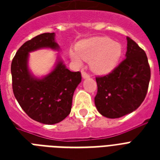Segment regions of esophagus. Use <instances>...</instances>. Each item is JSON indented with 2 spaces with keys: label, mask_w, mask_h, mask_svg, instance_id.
<instances>
[{
  "label": "esophagus",
  "mask_w": 160,
  "mask_h": 160,
  "mask_svg": "<svg viewBox=\"0 0 160 160\" xmlns=\"http://www.w3.org/2000/svg\"><path fill=\"white\" fill-rule=\"evenodd\" d=\"M82 77L83 79H86V78H90V75L87 72H85V70H82Z\"/></svg>",
  "instance_id": "34e87169"
}]
</instances>
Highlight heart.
I'll list each match as a JSON object with an SVG mask.
<instances>
[{
	"label": "heart",
	"mask_w": 160,
	"mask_h": 160,
	"mask_svg": "<svg viewBox=\"0 0 160 160\" xmlns=\"http://www.w3.org/2000/svg\"><path fill=\"white\" fill-rule=\"evenodd\" d=\"M77 52L71 53V58L75 62L80 64L81 59L90 61L93 71L103 75L115 69L123 54V48L119 42L101 36L81 41L77 46Z\"/></svg>",
	"instance_id": "b5f03b06"
}]
</instances>
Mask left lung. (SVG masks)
Returning <instances> with one entry per match:
<instances>
[{"instance_id":"left-lung-1","label":"left lung","mask_w":160,"mask_h":160,"mask_svg":"<svg viewBox=\"0 0 160 160\" xmlns=\"http://www.w3.org/2000/svg\"><path fill=\"white\" fill-rule=\"evenodd\" d=\"M126 58L104 76L95 78V104L103 116L116 119L138 109L146 96L150 80L148 58L131 38L127 37Z\"/></svg>"}]
</instances>
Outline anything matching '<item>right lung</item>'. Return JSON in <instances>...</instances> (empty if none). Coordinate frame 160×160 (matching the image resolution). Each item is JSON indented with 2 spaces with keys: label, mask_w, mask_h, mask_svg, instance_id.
<instances>
[{
  "label": "right lung",
  "mask_w": 160,
  "mask_h": 160,
  "mask_svg": "<svg viewBox=\"0 0 160 160\" xmlns=\"http://www.w3.org/2000/svg\"><path fill=\"white\" fill-rule=\"evenodd\" d=\"M41 48H59L55 33H43L19 48L11 62L12 89L16 100L27 115L46 124L62 121L70 114L75 90L81 81L80 71L72 72L58 61L42 79L32 76L28 69L29 52Z\"/></svg>",
  "instance_id": "obj_1"
}]
</instances>
